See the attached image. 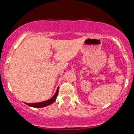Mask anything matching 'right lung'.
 <instances>
[{
    "instance_id": "obj_1",
    "label": "right lung",
    "mask_w": 134,
    "mask_h": 134,
    "mask_svg": "<svg viewBox=\"0 0 134 134\" xmlns=\"http://www.w3.org/2000/svg\"><path fill=\"white\" fill-rule=\"evenodd\" d=\"M58 88H57V91L56 92H55V94L54 95V97L51 98L50 99H49V100H46V101H43V102L36 103H25V104L28 105V106H30V107H36V108L46 107V106H48V105L52 104L56 100V97L57 96H58Z\"/></svg>"
}]
</instances>
